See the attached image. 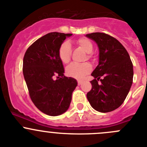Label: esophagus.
I'll use <instances>...</instances> for the list:
<instances>
[{"label": "esophagus", "mask_w": 147, "mask_h": 147, "mask_svg": "<svg viewBox=\"0 0 147 147\" xmlns=\"http://www.w3.org/2000/svg\"><path fill=\"white\" fill-rule=\"evenodd\" d=\"M82 84V81H81V80L78 81V84H79V85H81Z\"/></svg>", "instance_id": "esophagus-1"}]
</instances>
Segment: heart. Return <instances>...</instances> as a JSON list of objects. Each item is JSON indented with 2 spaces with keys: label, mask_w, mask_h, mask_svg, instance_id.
<instances>
[{
  "label": "heart",
  "mask_w": 147,
  "mask_h": 147,
  "mask_svg": "<svg viewBox=\"0 0 147 147\" xmlns=\"http://www.w3.org/2000/svg\"><path fill=\"white\" fill-rule=\"evenodd\" d=\"M78 45L81 47L88 54L87 57L90 58L93 50V45L92 42L86 38H81L76 41ZM71 44L68 41H64L60 46L58 49V57L60 61L63 63H68L71 59ZM92 70V66L89 63H72L68 65L66 68V74L71 77L75 78L77 79H81L84 78Z\"/></svg>",
  "instance_id": "heart-1"
}]
</instances>
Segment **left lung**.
<instances>
[{"label": "left lung", "instance_id": "left-lung-1", "mask_svg": "<svg viewBox=\"0 0 147 147\" xmlns=\"http://www.w3.org/2000/svg\"><path fill=\"white\" fill-rule=\"evenodd\" d=\"M86 37L95 41L99 49L98 65L91 74L94 79L90 82L92 89L87 98L95 110L110 112L123 103L130 91L133 63L125 48L112 36L92 33Z\"/></svg>", "mask_w": 147, "mask_h": 147}]
</instances>
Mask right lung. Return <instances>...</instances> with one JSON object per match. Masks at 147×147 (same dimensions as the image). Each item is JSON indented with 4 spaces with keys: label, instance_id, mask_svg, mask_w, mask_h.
<instances>
[{
    "label": "right lung",
    "instance_id": "add662e5",
    "mask_svg": "<svg viewBox=\"0 0 147 147\" xmlns=\"http://www.w3.org/2000/svg\"><path fill=\"white\" fill-rule=\"evenodd\" d=\"M71 33H49L36 40L23 58V75L35 106L49 116H58L69 108L77 81L64 76L58 49ZM56 76L57 79L53 78Z\"/></svg>",
    "mask_w": 147,
    "mask_h": 147
}]
</instances>
